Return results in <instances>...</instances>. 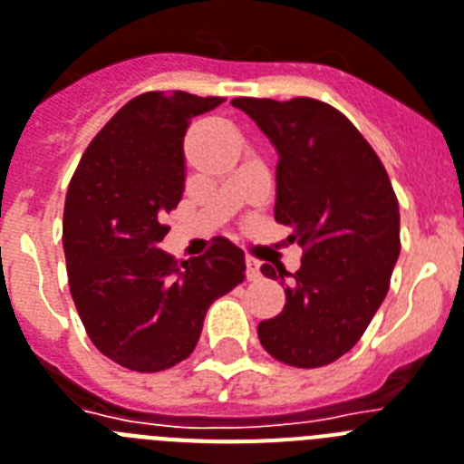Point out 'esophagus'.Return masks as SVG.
I'll return each instance as SVG.
<instances>
[{"label": "esophagus", "mask_w": 464, "mask_h": 464, "mask_svg": "<svg viewBox=\"0 0 464 464\" xmlns=\"http://www.w3.org/2000/svg\"><path fill=\"white\" fill-rule=\"evenodd\" d=\"M245 276H247V280H256L259 276H262V271H259V262H256L255 256H245Z\"/></svg>", "instance_id": "esophagus-1"}]
</instances>
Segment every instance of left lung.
<instances>
[{
  "instance_id": "1",
  "label": "left lung",
  "mask_w": 464,
  "mask_h": 464,
  "mask_svg": "<svg viewBox=\"0 0 464 464\" xmlns=\"http://www.w3.org/2000/svg\"><path fill=\"white\" fill-rule=\"evenodd\" d=\"M278 150L276 221L304 250L302 266L264 264L292 283L285 306L259 323L280 363L321 368L344 356L387 297L399 259V200L382 160L337 108L316 99H233Z\"/></svg>"
}]
</instances>
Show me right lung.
Masks as SVG:
<instances>
[{
	"label": "right lung",
	"mask_w": 464,
	"mask_h": 464,
	"mask_svg": "<svg viewBox=\"0 0 464 464\" xmlns=\"http://www.w3.org/2000/svg\"><path fill=\"white\" fill-rule=\"evenodd\" d=\"M221 96L146 92L124 103L82 155L63 209L68 285L89 340L136 372H160L196 349L209 304L245 278V255L214 238L179 264L158 245L184 196V136Z\"/></svg>",
	"instance_id": "obj_1"
}]
</instances>
